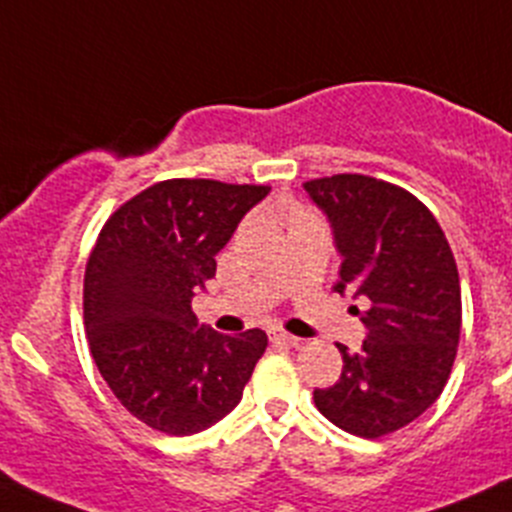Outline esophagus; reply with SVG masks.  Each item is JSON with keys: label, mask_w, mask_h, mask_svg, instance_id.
<instances>
[{"label": "esophagus", "mask_w": 512, "mask_h": 512, "mask_svg": "<svg viewBox=\"0 0 512 512\" xmlns=\"http://www.w3.org/2000/svg\"><path fill=\"white\" fill-rule=\"evenodd\" d=\"M271 339L279 344H289V347H301V344H304V339L294 337V334H286V332H274L271 334Z\"/></svg>", "instance_id": "esophagus-1"}]
</instances>
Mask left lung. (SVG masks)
<instances>
[{
	"label": "left lung",
	"mask_w": 512,
	"mask_h": 512,
	"mask_svg": "<svg viewBox=\"0 0 512 512\" xmlns=\"http://www.w3.org/2000/svg\"><path fill=\"white\" fill-rule=\"evenodd\" d=\"M326 213L342 253L339 294L367 299V339L344 344L337 384L314 389V405L344 432L377 437L410 425L450 379L462 299L455 256L430 208L372 175L339 173L304 183Z\"/></svg>",
	"instance_id": "obj_1"
}]
</instances>
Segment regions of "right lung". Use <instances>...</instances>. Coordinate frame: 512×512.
I'll use <instances>...</instances> for the list:
<instances>
[{"instance_id": "add662e5", "label": "right lung", "mask_w": 512, "mask_h": 512, "mask_svg": "<svg viewBox=\"0 0 512 512\" xmlns=\"http://www.w3.org/2000/svg\"><path fill=\"white\" fill-rule=\"evenodd\" d=\"M269 191L160 180L102 226L82 289L87 344L107 387L143 425L196 435L241 402L269 337L206 329L191 301L216 276V253Z\"/></svg>"}]
</instances>
